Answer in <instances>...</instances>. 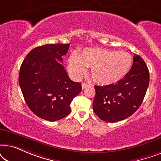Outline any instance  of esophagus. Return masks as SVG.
<instances>
[{"label": "esophagus", "instance_id": "1", "mask_svg": "<svg viewBox=\"0 0 161 161\" xmlns=\"http://www.w3.org/2000/svg\"><path fill=\"white\" fill-rule=\"evenodd\" d=\"M88 86H89V84L86 83H82V89H85V88H86Z\"/></svg>", "mask_w": 161, "mask_h": 161}]
</instances>
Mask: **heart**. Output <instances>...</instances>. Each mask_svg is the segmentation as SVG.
<instances>
[{
	"instance_id": "heart-1",
	"label": "heart",
	"mask_w": 161,
	"mask_h": 161,
	"mask_svg": "<svg viewBox=\"0 0 161 161\" xmlns=\"http://www.w3.org/2000/svg\"><path fill=\"white\" fill-rule=\"evenodd\" d=\"M133 64L131 55L105 48H86L78 56L72 54L68 59V71L74 78H80L90 67L96 83L110 85L122 79Z\"/></svg>"
}]
</instances>
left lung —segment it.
<instances>
[{
  "label": "left lung",
  "mask_w": 161,
  "mask_h": 161,
  "mask_svg": "<svg viewBox=\"0 0 161 161\" xmlns=\"http://www.w3.org/2000/svg\"><path fill=\"white\" fill-rule=\"evenodd\" d=\"M149 83V72L143 58L133 56L130 70L116 83L94 86L96 94L93 110L105 122H116L125 119L141 106Z\"/></svg>",
  "instance_id": "8db88e82"
}]
</instances>
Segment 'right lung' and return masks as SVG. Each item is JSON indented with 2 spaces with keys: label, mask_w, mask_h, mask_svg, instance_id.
Instances as JSON below:
<instances>
[{
  "label": "right lung",
  "mask_w": 161,
  "mask_h": 161,
  "mask_svg": "<svg viewBox=\"0 0 161 161\" xmlns=\"http://www.w3.org/2000/svg\"><path fill=\"white\" fill-rule=\"evenodd\" d=\"M69 44H48L31 50L22 63L19 83L26 104L35 115L50 122L60 120L71 111L70 103L82 90L58 62Z\"/></svg>",
  "instance_id": "1"
}]
</instances>
